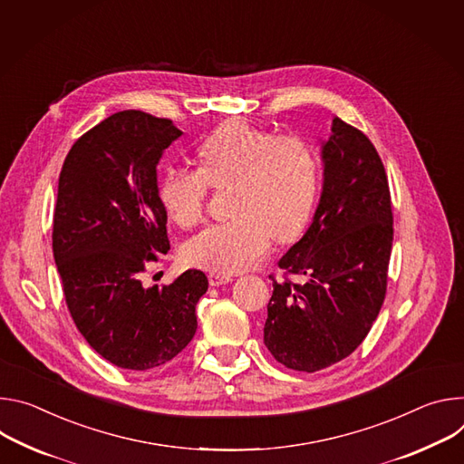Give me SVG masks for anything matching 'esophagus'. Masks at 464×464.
<instances>
[{"instance_id": "obj_1", "label": "esophagus", "mask_w": 464, "mask_h": 464, "mask_svg": "<svg viewBox=\"0 0 464 464\" xmlns=\"http://www.w3.org/2000/svg\"><path fill=\"white\" fill-rule=\"evenodd\" d=\"M208 280H210V285L219 287V285H225V284L232 282L234 278H232L230 275H225V273H210V275H208Z\"/></svg>"}]
</instances>
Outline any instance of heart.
Wrapping results in <instances>:
<instances>
[{
  "mask_svg": "<svg viewBox=\"0 0 464 464\" xmlns=\"http://www.w3.org/2000/svg\"><path fill=\"white\" fill-rule=\"evenodd\" d=\"M198 169L168 166L159 200L168 218L191 228L204 218L210 186L228 189L232 219L202 230L186 245V260L214 273L258 264L271 239L293 241L310 219L319 189L315 149L245 120H227L197 145Z\"/></svg>",
  "mask_w": 464,
  "mask_h": 464,
  "instance_id": "obj_1",
  "label": "heart"
}]
</instances>
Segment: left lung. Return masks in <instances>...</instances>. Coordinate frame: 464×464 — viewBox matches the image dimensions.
Instances as JSON below:
<instances>
[{
	"mask_svg": "<svg viewBox=\"0 0 464 464\" xmlns=\"http://www.w3.org/2000/svg\"><path fill=\"white\" fill-rule=\"evenodd\" d=\"M323 191L314 221L278 262L305 282H276L264 343L276 362L317 372L348 357L376 321L392 246L391 193L371 140L339 118L321 143Z\"/></svg>",
	"mask_w": 464,
	"mask_h": 464,
	"instance_id": "left-lung-1",
	"label": "left lung"
}]
</instances>
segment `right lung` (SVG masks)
Instances as JSON below:
<instances>
[{
    "label": "right lung",
    "mask_w": 464,
    "mask_h": 464,
    "mask_svg": "<svg viewBox=\"0 0 464 464\" xmlns=\"http://www.w3.org/2000/svg\"><path fill=\"white\" fill-rule=\"evenodd\" d=\"M182 136L171 120L123 111L82 134L59 177L53 256L72 319L88 344L120 369H157L197 330L202 271L145 287L141 273L168 254V214L157 166Z\"/></svg>",
    "instance_id": "1"
}]
</instances>
